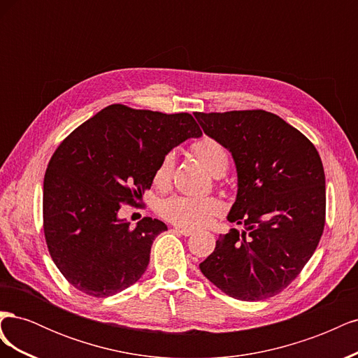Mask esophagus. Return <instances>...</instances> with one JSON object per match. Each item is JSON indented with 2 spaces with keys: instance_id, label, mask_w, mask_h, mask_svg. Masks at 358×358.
I'll use <instances>...</instances> for the list:
<instances>
[{
  "instance_id": "obj_1",
  "label": "esophagus",
  "mask_w": 358,
  "mask_h": 358,
  "mask_svg": "<svg viewBox=\"0 0 358 358\" xmlns=\"http://www.w3.org/2000/svg\"><path fill=\"white\" fill-rule=\"evenodd\" d=\"M173 231L178 233V234H182V236H192V234H194L192 230L182 229V227H175V229H173Z\"/></svg>"
}]
</instances>
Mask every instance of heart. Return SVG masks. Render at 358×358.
<instances>
[{
  "label": "heart",
  "mask_w": 358,
  "mask_h": 358,
  "mask_svg": "<svg viewBox=\"0 0 358 358\" xmlns=\"http://www.w3.org/2000/svg\"><path fill=\"white\" fill-rule=\"evenodd\" d=\"M192 154L196 155L203 164L209 169L215 176H222L229 167V152L225 146L213 137L203 136L191 145ZM175 154L167 152L161 157L154 170V183L157 187H167L173 170H175ZM159 215L183 229H199L209 224L213 216L222 212V203L215 197H188V196H173L161 201Z\"/></svg>",
  "instance_id": "1"
}]
</instances>
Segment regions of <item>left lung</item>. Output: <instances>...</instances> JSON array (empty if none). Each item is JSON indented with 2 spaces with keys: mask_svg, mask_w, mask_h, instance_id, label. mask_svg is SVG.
<instances>
[{
  "mask_svg": "<svg viewBox=\"0 0 358 358\" xmlns=\"http://www.w3.org/2000/svg\"><path fill=\"white\" fill-rule=\"evenodd\" d=\"M203 131L230 150L237 197L231 229L200 264L230 297L258 301L297 278L326 224V176L318 150L297 128L266 110L196 113Z\"/></svg>",
  "mask_w": 358,
  "mask_h": 358,
  "instance_id": "1",
  "label": "left lung"
}]
</instances>
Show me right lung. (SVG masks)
Segmentation results:
<instances>
[{
    "instance_id": "obj_1",
    "label": "right lung",
    "mask_w": 358,
    "mask_h": 358,
    "mask_svg": "<svg viewBox=\"0 0 358 358\" xmlns=\"http://www.w3.org/2000/svg\"><path fill=\"white\" fill-rule=\"evenodd\" d=\"M200 136L189 113L112 104L62 140L43 182V230L53 263L76 289L109 297L142 278L167 225L146 216L131 229L117 212L150 188L162 155Z\"/></svg>"
}]
</instances>
